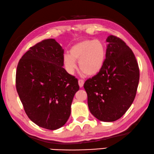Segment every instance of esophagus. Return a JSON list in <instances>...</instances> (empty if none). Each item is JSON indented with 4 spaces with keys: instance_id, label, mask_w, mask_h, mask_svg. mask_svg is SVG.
Instances as JSON below:
<instances>
[{
    "instance_id": "obj_1",
    "label": "esophagus",
    "mask_w": 154,
    "mask_h": 154,
    "mask_svg": "<svg viewBox=\"0 0 154 154\" xmlns=\"http://www.w3.org/2000/svg\"><path fill=\"white\" fill-rule=\"evenodd\" d=\"M84 80H82V79H80L79 80V87H82L83 85H84Z\"/></svg>"
}]
</instances>
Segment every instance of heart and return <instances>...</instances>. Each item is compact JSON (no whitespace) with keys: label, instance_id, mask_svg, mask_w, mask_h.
Returning a JSON list of instances; mask_svg holds the SVG:
<instances>
[{"label":"heart","instance_id":"obj_1","mask_svg":"<svg viewBox=\"0 0 154 154\" xmlns=\"http://www.w3.org/2000/svg\"><path fill=\"white\" fill-rule=\"evenodd\" d=\"M69 53L63 55V63L69 74L76 68L75 61H79V67L87 75H94L100 72L106 59V48L99 40H83L72 46Z\"/></svg>","mask_w":154,"mask_h":154}]
</instances>
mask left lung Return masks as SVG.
<instances>
[{
    "label": "left lung",
    "mask_w": 154,
    "mask_h": 154,
    "mask_svg": "<svg viewBox=\"0 0 154 154\" xmlns=\"http://www.w3.org/2000/svg\"><path fill=\"white\" fill-rule=\"evenodd\" d=\"M106 59L97 74L85 82L91 114L103 122H114L125 114L136 96L139 69L134 53L120 38L106 40Z\"/></svg>",
    "instance_id": "1"
}]
</instances>
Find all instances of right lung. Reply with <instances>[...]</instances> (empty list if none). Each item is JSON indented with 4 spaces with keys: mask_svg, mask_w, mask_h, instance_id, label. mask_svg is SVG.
Here are the masks:
<instances>
[{
    "mask_svg": "<svg viewBox=\"0 0 154 154\" xmlns=\"http://www.w3.org/2000/svg\"><path fill=\"white\" fill-rule=\"evenodd\" d=\"M64 51L55 39L29 48L19 61L16 89L27 116L48 130L63 126L71 114V105L79 90L78 79L63 66Z\"/></svg>",
    "mask_w": 154,
    "mask_h": 154,
    "instance_id": "obj_1",
    "label": "right lung"
}]
</instances>
